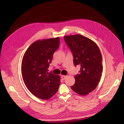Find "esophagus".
<instances>
[{"label": "esophagus", "mask_w": 124, "mask_h": 124, "mask_svg": "<svg viewBox=\"0 0 124 124\" xmlns=\"http://www.w3.org/2000/svg\"><path fill=\"white\" fill-rule=\"evenodd\" d=\"M61 78H62V80H65L66 79V78H67V76H62Z\"/></svg>", "instance_id": "1"}]
</instances>
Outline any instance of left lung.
<instances>
[{
  "label": "left lung",
  "instance_id": "obj_1",
  "mask_svg": "<svg viewBox=\"0 0 124 124\" xmlns=\"http://www.w3.org/2000/svg\"><path fill=\"white\" fill-rule=\"evenodd\" d=\"M64 39L72 52L74 66L81 67L71 89L80 95H88L96 88L102 76V57L99 47L94 41L80 34L65 36Z\"/></svg>",
  "mask_w": 124,
  "mask_h": 124
}]
</instances>
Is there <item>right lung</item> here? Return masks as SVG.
Wrapping results in <instances>:
<instances>
[{
    "instance_id": "1",
    "label": "right lung",
    "mask_w": 124,
    "mask_h": 124,
    "mask_svg": "<svg viewBox=\"0 0 124 124\" xmlns=\"http://www.w3.org/2000/svg\"><path fill=\"white\" fill-rule=\"evenodd\" d=\"M59 43V37L37 40L28 47L22 59L23 81L32 94L40 99H50L58 91L61 78L48 72V68Z\"/></svg>"
}]
</instances>
